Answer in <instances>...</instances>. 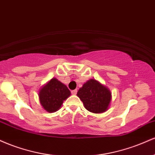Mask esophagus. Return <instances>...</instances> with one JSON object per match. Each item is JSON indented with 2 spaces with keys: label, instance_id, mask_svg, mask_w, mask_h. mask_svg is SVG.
<instances>
[{
  "label": "esophagus",
  "instance_id": "34e87169",
  "mask_svg": "<svg viewBox=\"0 0 155 155\" xmlns=\"http://www.w3.org/2000/svg\"><path fill=\"white\" fill-rule=\"evenodd\" d=\"M71 93L73 94V95H76V94L77 93V90H72Z\"/></svg>",
  "mask_w": 155,
  "mask_h": 155
}]
</instances>
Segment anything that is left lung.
Wrapping results in <instances>:
<instances>
[{
	"label": "left lung",
	"instance_id": "left-lung-1",
	"mask_svg": "<svg viewBox=\"0 0 155 155\" xmlns=\"http://www.w3.org/2000/svg\"><path fill=\"white\" fill-rule=\"evenodd\" d=\"M77 96L83 102L84 108L95 114L107 111L112 98L109 89L94 79L84 84L78 91Z\"/></svg>",
	"mask_w": 155,
	"mask_h": 155
}]
</instances>
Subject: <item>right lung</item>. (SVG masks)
Returning a JSON list of instances; mask_svg holds the SVG:
<instances>
[{"label": "right lung", "instance_id": "obj_1", "mask_svg": "<svg viewBox=\"0 0 155 155\" xmlns=\"http://www.w3.org/2000/svg\"><path fill=\"white\" fill-rule=\"evenodd\" d=\"M71 95V91L61 81L52 78L44 84L38 91L40 104L45 111L53 113L60 109L65 101Z\"/></svg>", "mask_w": 155, "mask_h": 155}]
</instances>
